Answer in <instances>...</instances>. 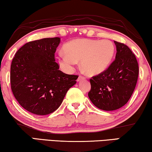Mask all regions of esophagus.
I'll return each mask as SVG.
<instances>
[{
  "mask_svg": "<svg viewBox=\"0 0 152 152\" xmlns=\"http://www.w3.org/2000/svg\"><path fill=\"white\" fill-rule=\"evenodd\" d=\"M86 79L85 77H83V76H79V77L77 79V81H80L81 80H84Z\"/></svg>",
  "mask_w": 152,
  "mask_h": 152,
  "instance_id": "esophagus-1",
  "label": "esophagus"
}]
</instances>
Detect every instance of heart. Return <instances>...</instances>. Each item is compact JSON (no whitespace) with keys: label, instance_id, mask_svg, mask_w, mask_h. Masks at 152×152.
Segmentation results:
<instances>
[{"label":"heart","instance_id":"1","mask_svg":"<svg viewBox=\"0 0 152 152\" xmlns=\"http://www.w3.org/2000/svg\"><path fill=\"white\" fill-rule=\"evenodd\" d=\"M66 53H59L58 64L64 71L72 72L77 61H81L83 71L89 75L102 72L113 58L114 46L107 39H80L70 41L64 45Z\"/></svg>","mask_w":152,"mask_h":152}]
</instances>
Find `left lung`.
Returning a JSON list of instances; mask_svg holds the SVG:
<instances>
[{"label":"left lung","instance_id":"1","mask_svg":"<svg viewBox=\"0 0 152 152\" xmlns=\"http://www.w3.org/2000/svg\"><path fill=\"white\" fill-rule=\"evenodd\" d=\"M115 60L107 69L90 80L88 97L96 107L113 111L126 104L134 91L138 76L135 55L124 44L114 41Z\"/></svg>","mask_w":152,"mask_h":152}]
</instances>
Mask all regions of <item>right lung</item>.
<instances>
[{
  "mask_svg": "<svg viewBox=\"0 0 152 152\" xmlns=\"http://www.w3.org/2000/svg\"><path fill=\"white\" fill-rule=\"evenodd\" d=\"M60 38H43L26 43L15 54L11 64V88L23 108L47 115L60 106L77 75L59 70L55 53Z\"/></svg>",
  "mask_w": 152,
  "mask_h": 152,
  "instance_id": "right-lung-1",
  "label": "right lung"
}]
</instances>
